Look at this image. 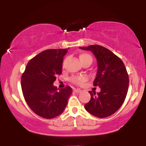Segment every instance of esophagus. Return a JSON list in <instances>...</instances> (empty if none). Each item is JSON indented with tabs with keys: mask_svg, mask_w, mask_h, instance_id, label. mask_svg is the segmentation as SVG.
I'll return each mask as SVG.
<instances>
[{
	"mask_svg": "<svg viewBox=\"0 0 146 146\" xmlns=\"http://www.w3.org/2000/svg\"><path fill=\"white\" fill-rule=\"evenodd\" d=\"M74 90H75V93H81V92H82V90H80V89H79V88H76V89H75Z\"/></svg>",
	"mask_w": 146,
	"mask_h": 146,
	"instance_id": "34e87169",
	"label": "esophagus"
}]
</instances>
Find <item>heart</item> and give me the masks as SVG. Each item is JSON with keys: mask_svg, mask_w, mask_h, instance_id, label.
I'll list each match as a JSON object with an SVG mask.
<instances>
[{"mask_svg": "<svg viewBox=\"0 0 146 146\" xmlns=\"http://www.w3.org/2000/svg\"><path fill=\"white\" fill-rule=\"evenodd\" d=\"M79 58H80V61L82 62L85 61V60H91L92 61V57L90 56L89 54H88V53H81V54L80 55V56H79ZM86 75H80V76H75L73 77V78H72V81L73 82L75 83V84H82L86 80Z\"/></svg>", "mask_w": 146, "mask_h": 146, "instance_id": "b5f03b06", "label": "heart"}]
</instances>
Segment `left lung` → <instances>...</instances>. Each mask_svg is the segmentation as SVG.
I'll return each instance as SVG.
<instances>
[{"mask_svg": "<svg viewBox=\"0 0 146 146\" xmlns=\"http://www.w3.org/2000/svg\"><path fill=\"white\" fill-rule=\"evenodd\" d=\"M80 48L90 51L98 62V71L93 82L100 88V93L89 91V102L84 105L88 113L99 118L109 117L124 102L128 89L129 78L122 60L108 48L100 45H90Z\"/></svg>", "mask_w": 146, "mask_h": 146, "instance_id": "left-lung-1", "label": "left lung"}]
</instances>
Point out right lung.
<instances>
[{"label":"right lung","mask_w":146,"mask_h":146,"mask_svg":"<svg viewBox=\"0 0 146 146\" xmlns=\"http://www.w3.org/2000/svg\"><path fill=\"white\" fill-rule=\"evenodd\" d=\"M68 49L41 52L28 62L22 75L25 101L32 111L43 118L52 119L62 113L72 93L70 86L58 90L53 85L56 77L62 73L63 58Z\"/></svg>","instance_id":"1"}]
</instances>
